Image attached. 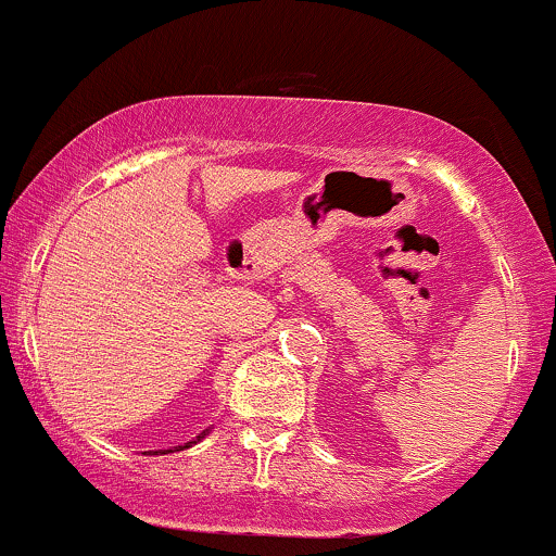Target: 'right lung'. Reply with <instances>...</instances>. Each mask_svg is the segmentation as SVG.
Segmentation results:
<instances>
[{
    "mask_svg": "<svg viewBox=\"0 0 556 556\" xmlns=\"http://www.w3.org/2000/svg\"><path fill=\"white\" fill-rule=\"evenodd\" d=\"M205 435V432H200V435L198 438H194V441H189V443H185V446H174V448H168V451H181V448H189V446H194V443H198L200 441V438H203ZM168 451H163V454H168ZM155 454H157V451H155Z\"/></svg>",
    "mask_w": 556,
    "mask_h": 556,
    "instance_id": "1",
    "label": "right lung"
}]
</instances>
